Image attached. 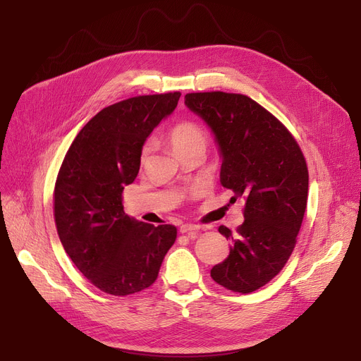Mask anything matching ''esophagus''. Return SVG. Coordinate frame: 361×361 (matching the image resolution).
<instances>
[{
    "label": "esophagus",
    "mask_w": 361,
    "mask_h": 361,
    "mask_svg": "<svg viewBox=\"0 0 361 361\" xmlns=\"http://www.w3.org/2000/svg\"><path fill=\"white\" fill-rule=\"evenodd\" d=\"M199 226L197 225H195V224H184V225H181L180 226V233L181 234H190L192 237H195V235H197L199 234Z\"/></svg>",
    "instance_id": "1"
}]
</instances>
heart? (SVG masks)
Returning a JSON list of instances; mask_svg holds the SVG:
<instances>
[{
	"instance_id": "1",
	"label": "heart",
	"mask_w": 361,
	"mask_h": 361,
	"mask_svg": "<svg viewBox=\"0 0 361 361\" xmlns=\"http://www.w3.org/2000/svg\"><path fill=\"white\" fill-rule=\"evenodd\" d=\"M166 139L173 147V150L177 154V157L187 154V152L195 150V149H206L207 142V133L204 128L192 120H183L176 123L173 127H171L166 133ZM150 154V145L146 143L142 147L140 157H139V164L143 166L147 162Z\"/></svg>"
}]
</instances>
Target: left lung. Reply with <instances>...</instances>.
Segmentation results:
<instances>
[{
	"label": "left lung",
	"instance_id": "left-lung-1",
	"mask_svg": "<svg viewBox=\"0 0 361 361\" xmlns=\"http://www.w3.org/2000/svg\"><path fill=\"white\" fill-rule=\"evenodd\" d=\"M185 105L215 133L221 149V184L244 197V222L233 234L230 255L211 276L224 288L247 294L274 279L297 243L307 206L305 155L275 116L241 93H187Z\"/></svg>",
	"mask_w": 361,
	"mask_h": 361
}]
</instances>
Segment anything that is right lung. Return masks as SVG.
Wrapping results in <instances>:
<instances>
[{"instance_id": "obj_1", "label": "right lung", "mask_w": 361, "mask_h": 361, "mask_svg": "<svg viewBox=\"0 0 361 361\" xmlns=\"http://www.w3.org/2000/svg\"><path fill=\"white\" fill-rule=\"evenodd\" d=\"M180 92L143 94L99 111L68 147L54 188V218L66 253L90 283L111 295L146 290L177 238L174 225L124 214L145 140L178 104Z\"/></svg>"}]
</instances>
